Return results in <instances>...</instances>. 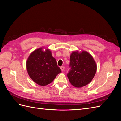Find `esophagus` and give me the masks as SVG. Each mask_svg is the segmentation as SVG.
Instances as JSON below:
<instances>
[{
  "instance_id": "1",
  "label": "esophagus",
  "mask_w": 121,
  "mask_h": 121,
  "mask_svg": "<svg viewBox=\"0 0 121 121\" xmlns=\"http://www.w3.org/2000/svg\"><path fill=\"white\" fill-rule=\"evenodd\" d=\"M60 69H61V70L62 71H64L65 70V67L64 66H61L60 67Z\"/></svg>"
}]
</instances>
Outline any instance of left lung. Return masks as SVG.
Returning <instances> with one entry per match:
<instances>
[{
	"label": "left lung",
	"instance_id": "8db88e82",
	"mask_svg": "<svg viewBox=\"0 0 121 121\" xmlns=\"http://www.w3.org/2000/svg\"><path fill=\"white\" fill-rule=\"evenodd\" d=\"M70 68L67 74L72 85L82 87L89 84L95 75L97 66L93 58L85 51L73 52L70 56Z\"/></svg>",
	"mask_w": 121,
	"mask_h": 121
}]
</instances>
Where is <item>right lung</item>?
I'll use <instances>...</instances> for the list:
<instances>
[{"mask_svg":"<svg viewBox=\"0 0 121 121\" xmlns=\"http://www.w3.org/2000/svg\"><path fill=\"white\" fill-rule=\"evenodd\" d=\"M28 73L36 84L45 86L52 83L61 73L56 60L49 49L45 52L42 48L34 50L29 56L26 63Z\"/></svg>","mask_w":121,"mask_h":121,"instance_id":"add662e5","label":"right lung"}]
</instances>
